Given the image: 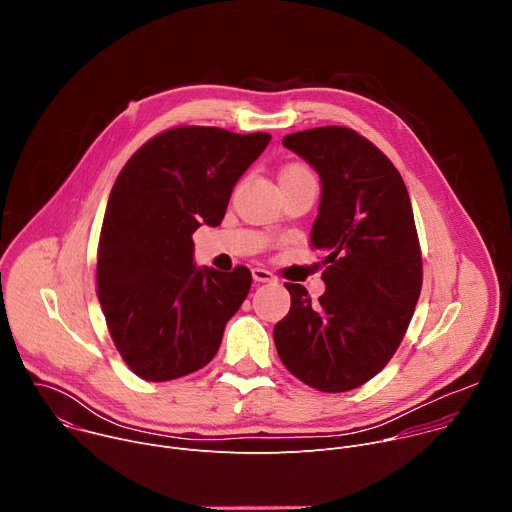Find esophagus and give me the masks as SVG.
<instances>
[{
	"label": "esophagus",
	"instance_id": "34e87169",
	"mask_svg": "<svg viewBox=\"0 0 512 512\" xmlns=\"http://www.w3.org/2000/svg\"><path fill=\"white\" fill-rule=\"evenodd\" d=\"M251 273H253V279H255V281H259V283L275 281V275H273L271 271L263 269V267H253V269H251Z\"/></svg>",
	"mask_w": 512,
	"mask_h": 512
}]
</instances>
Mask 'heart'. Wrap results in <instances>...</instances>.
Listing matches in <instances>:
<instances>
[{"label":"heart","mask_w":512,"mask_h":512,"mask_svg":"<svg viewBox=\"0 0 512 512\" xmlns=\"http://www.w3.org/2000/svg\"><path fill=\"white\" fill-rule=\"evenodd\" d=\"M296 174H310V170L302 164H291L287 166L283 172H281V178H287V176H296Z\"/></svg>","instance_id":"1"}]
</instances>
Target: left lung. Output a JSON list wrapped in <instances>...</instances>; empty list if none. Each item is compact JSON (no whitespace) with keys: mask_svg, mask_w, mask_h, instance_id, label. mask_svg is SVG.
Listing matches in <instances>:
<instances>
[{"mask_svg":"<svg viewBox=\"0 0 512 512\" xmlns=\"http://www.w3.org/2000/svg\"><path fill=\"white\" fill-rule=\"evenodd\" d=\"M283 145L322 180L310 243L326 253V291L312 302L285 283L291 308L273 340L291 375L344 393L385 369L411 322L423 281L413 208L391 160L348 127L289 133Z\"/></svg>","mask_w":512,"mask_h":512,"instance_id":"obj_1","label":"left lung"}]
</instances>
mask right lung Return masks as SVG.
<instances>
[{
  "instance_id": "obj_1",
  "label": "right lung",
  "mask_w": 512,
  "mask_h": 512,
  "mask_svg": "<svg viewBox=\"0 0 512 512\" xmlns=\"http://www.w3.org/2000/svg\"><path fill=\"white\" fill-rule=\"evenodd\" d=\"M269 141V133L182 125L145 141L119 172L99 237L97 296L137 377L180 379L221 346L251 271L198 269L192 233L221 225L237 180Z\"/></svg>"
}]
</instances>
